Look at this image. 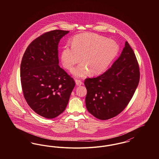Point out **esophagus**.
<instances>
[{
	"label": "esophagus",
	"mask_w": 159,
	"mask_h": 159,
	"mask_svg": "<svg viewBox=\"0 0 159 159\" xmlns=\"http://www.w3.org/2000/svg\"><path fill=\"white\" fill-rule=\"evenodd\" d=\"M75 82H76V84L77 86H80L82 84V82L80 80H78V79H76L75 80Z\"/></svg>",
	"instance_id": "1"
}]
</instances>
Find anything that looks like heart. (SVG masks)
<instances>
[{
    "instance_id": "1",
    "label": "heart",
    "mask_w": 159,
    "mask_h": 159,
    "mask_svg": "<svg viewBox=\"0 0 159 159\" xmlns=\"http://www.w3.org/2000/svg\"><path fill=\"white\" fill-rule=\"evenodd\" d=\"M119 51L118 45L113 40L93 33H84L76 36L71 47L64 48L61 59L63 66L70 70L81 60L83 64L73 68L74 76L82 77L90 71L97 75L106 70Z\"/></svg>"
}]
</instances>
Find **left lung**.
Listing matches in <instances>:
<instances>
[{
  "mask_svg": "<svg viewBox=\"0 0 159 159\" xmlns=\"http://www.w3.org/2000/svg\"><path fill=\"white\" fill-rule=\"evenodd\" d=\"M139 77L135 54L126 41L120 56L110 68L100 76L84 80L88 111L104 120L120 113L132 98Z\"/></svg>",
  "mask_w": 159,
  "mask_h": 159,
  "instance_id": "8db88e82",
  "label": "left lung"
}]
</instances>
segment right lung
Returning a JSON list of instances; mask_svg holds the SVG:
<instances>
[{"instance_id":"add662e5","label":"right lung","mask_w":159,"mask_h":159,"mask_svg":"<svg viewBox=\"0 0 159 159\" xmlns=\"http://www.w3.org/2000/svg\"><path fill=\"white\" fill-rule=\"evenodd\" d=\"M68 31L55 30L34 39L24 53L20 67L24 98L46 119L62 113L75 86L74 79L59 66L58 46Z\"/></svg>"}]
</instances>
